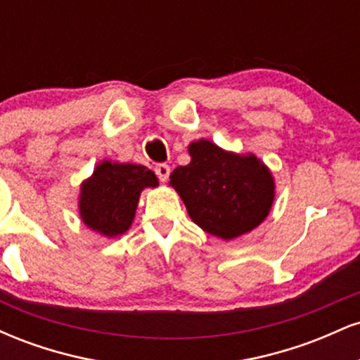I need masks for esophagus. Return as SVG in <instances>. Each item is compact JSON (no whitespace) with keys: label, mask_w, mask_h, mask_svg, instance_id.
Segmentation results:
<instances>
[{"label":"esophagus","mask_w":360,"mask_h":360,"mask_svg":"<svg viewBox=\"0 0 360 360\" xmlns=\"http://www.w3.org/2000/svg\"><path fill=\"white\" fill-rule=\"evenodd\" d=\"M154 171H155L157 177H159L160 183H166V181L169 179V174H171V167H169L167 164H157Z\"/></svg>","instance_id":"obj_1"}]
</instances>
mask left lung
Wrapping results in <instances>:
<instances>
[{
  "label": "left lung",
  "mask_w": 360,
  "mask_h": 360,
  "mask_svg": "<svg viewBox=\"0 0 360 360\" xmlns=\"http://www.w3.org/2000/svg\"><path fill=\"white\" fill-rule=\"evenodd\" d=\"M189 155L188 166L171 172V184L205 232L232 240L267 217L274 181L257 157L225 152L208 140L193 142Z\"/></svg>",
  "instance_id": "left-lung-1"
}]
</instances>
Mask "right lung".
Wrapping results in <instances>:
<instances>
[{
  "instance_id": "right-lung-1",
  "label": "right lung",
  "mask_w": 360,
  "mask_h": 360,
  "mask_svg": "<svg viewBox=\"0 0 360 360\" xmlns=\"http://www.w3.org/2000/svg\"><path fill=\"white\" fill-rule=\"evenodd\" d=\"M157 184L150 169L105 160L81 186L82 221L106 237L122 235L134 221L140 191Z\"/></svg>"
}]
</instances>
